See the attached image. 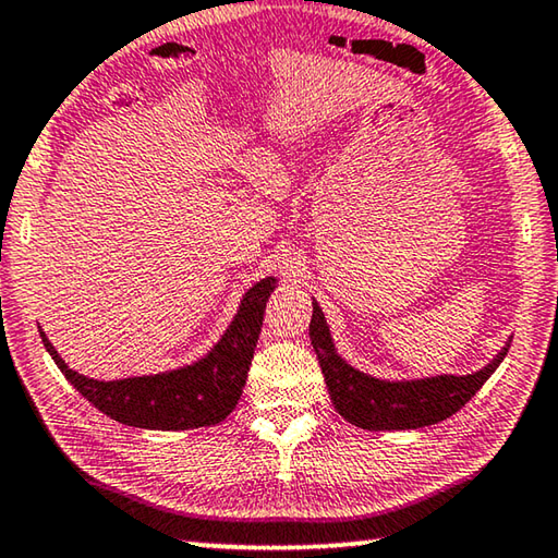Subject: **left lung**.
Wrapping results in <instances>:
<instances>
[{
	"label": "left lung",
	"instance_id": "obj_1",
	"mask_svg": "<svg viewBox=\"0 0 558 558\" xmlns=\"http://www.w3.org/2000/svg\"><path fill=\"white\" fill-rule=\"evenodd\" d=\"M308 336L338 414L348 418L350 424L367 428V432L422 428L453 416L487 383V377L500 367L507 350H510V343H507L493 357V363H487L473 375H438L424 379H404V383H387V379L360 373V369L348 365L338 355L324 311H320L316 301Z\"/></svg>",
	"mask_w": 558,
	"mask_h": 558
}]
</instances>
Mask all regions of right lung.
Returning a JSON list of instances; mask_svg holds the SVG:
<instances>
[{"label":"right lung","instance_id":"1","mask_svg":"<svg viewBox=\"0 0 558 558\" xmlns=\"http://www.w3.org/2000/svg\"><path fill=\"white\" fill-rule=\"evenodd\" d=\"M274 289H277V277L262 279L247 289L230 328L210 348V353L198 363L171 369V373L102 383V379L77 375L58 355L41 328L38 333L68 383L114 422L136 428H154V432L213 426L232 412L244 383H247L264 308H267Z\"/></svg>","mask_w":558,"mask_h":558}]
</instances>
